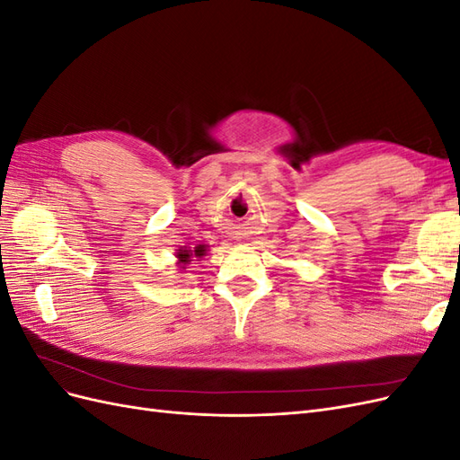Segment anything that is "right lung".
I'll return each mask as SVG.
<instances>
[{"label": "right lung", "instance_id": "obj_1", "mask_svg": "<svg viewBox=\"0 0 460 460\" xmlns=\"http://www.w3.org/2000/svg\"><path fill=\"white\" fill-rule=\"evenodd\" d=\"M205 255H207V245H196L193 249L182 245L180 249H176V253H174V257L178 259L176 264H180V269H186V264H190L193 261V257L201 259Z\"/></svg>", "mask_w": 460, "mask_h": 460}]
</instances>
